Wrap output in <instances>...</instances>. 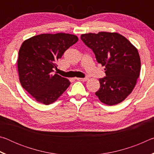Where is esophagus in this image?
<instances>
[{
  "instance_id": "34e87169",
  "label": "esophagus",
  "mask_w": 154,
  "mask_h": 154,
  "mask_svg": "<svg viewBox=\"0 0 154 154\" xmlns=\"http://www.w3.org/2000/svg\"><path fill=\"white\" fill-rule=\"evenodd\" d=\"M76 79L78 81H82V82H85V81L88 80V77H85V78H76Z\"/></svg>"
}]
</instances>
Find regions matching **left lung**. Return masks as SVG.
<instances>
[{
  "label": "left lung",
  "mask_w": 154,
  "mask_h": 154,
  "mask_svg": "<svg viewBox=\"0 0 154 154\" xmlns=\"http://www.w3.org/2000/svg\"><path fill=\"white\" fill-rule=\"evenodd\" d=\"M81 39L93 51L98 63L105 66L106 77L99 79L100 87L95 94L107 105L120 103L132 92L139 77L137 49L116 32L83 34Z\"/></svg>",
  "instance_id": "8db88e82"
}]
</instances>
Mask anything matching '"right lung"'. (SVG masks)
I'll return each mask as SVG.
<instances>
[{"label":"right lung","instance_id":"right-lung-1","mask_svg":"<svg viewBox=\"0 0 154 154\" xmlns=\"http://www.w3.org/2000/svg\"><path fill=\"white\" fill-rule=\"evenodd\" d=\"M77 41L71 34H41L22 44L17 59L20 82L37 102L53 103L69 88L71 82L53 72L58 59Z\"/></svg>","mask_w":154,"mask_h":154}]
</instances>
